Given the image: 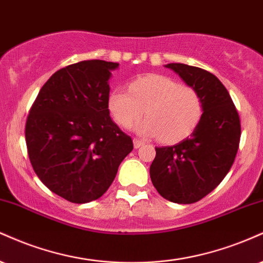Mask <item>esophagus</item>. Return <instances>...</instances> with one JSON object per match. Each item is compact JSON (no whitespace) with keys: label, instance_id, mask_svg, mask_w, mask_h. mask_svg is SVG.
<instances>
[{"label":"esophagus","instance_id":"1","mask_svg":"<svg viewBox=\"0 0 263 263\" xmlns=\"http://www.w3.org/2000/svg\"><path fill=\"white\" fill-rule=\"evenodd\" d=\"M133 143H134L135 149H139V147H141L145 144L143 140H139V139H134V140H133Z\"/></svg>","mask_w":263,"mask_h":263}]
</instances>
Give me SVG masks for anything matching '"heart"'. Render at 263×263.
Segmentation results:
<instances>
[{"label": "heart", "instance_id": "obj_1", "mask_svg": "<svg viewBox=\"0 0 263 263\" xmlns=\"http://www.w3.org/2000/svg\"><path fill=\"white\" fill-rule=\"evenodd\" d=\"M108 109L116 122L129 128L143 117L137 126L139 134L159 137L174 144L190 137L198 126L203 114L199 95L163 75L139 77L129 83V92L116 88L108 97Z\"/></svg>", "mask_w": 263, "mask_h": 263}]
</instances>
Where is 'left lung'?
Wrapping results in <instances>:
<instances>
[{
	"label": "left lung",
	"instance_id": "left-lung-1",
	"mask_svg": "<svg viewBox=\"0 0 263 263\" xmlns=\"http://www.w3.org/2000/svg\"><path fill=\"white\" fill-rule=\"evenodd\" d=\"M199 95L203 114L190 137L155 147L150 166L154 187L165 199L178 204L198 202L224 180L239 149L241 126L233 100L217 76L186 64H167Z\"/></svg>",
	"mask_w": 263,
	"mask_h": 263
}]
</instances>
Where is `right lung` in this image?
I'll use <instances>...</instances> for the list:
<instances>
[{"label": "right lung", "instance_id": "right-lung-1", "mask_svg": "<svg viewBox=\"0 0 263 263\" xmlns=\"http://www.w3.org/2000/svg\"><path fill=\"white\" fill-rule=\"evenodd\" d=\"M119 64L86 60L60 69L39 91L26 124L30 163L51 192L71 203L106 193L133 140L108 109Z\"/></svg>", "mask_w": 263, "mask_h": 263}]
</instances>
